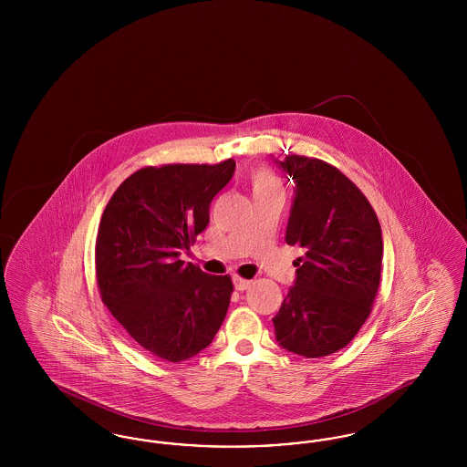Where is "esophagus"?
<instances>
[{
    "label": "esophagus",
    "instance_id": "obj_1",
    "mask_svg": "<svg viewBox=\"0 0 467 467\" xmlns=\"http://www.w3.org/2000/svg\"><path fill=\"white\" fill-rule=\"evenodd\" d=\"M233 284H234V289L244 292V290L250 287L252 282H250V280H244V278H240V276H234V278H233Z\"/></svg>",
    "mask_w": 467,
    "mask_h": 467
}]
</instances>
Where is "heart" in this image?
Returning a JSON list of instances; mask_svg holds the SVG:
<instances>
[{
	"mask_svg": "<svg viewBox=\"0 0 467 467\" xmlns=\"http://www.w3.org/2000/svg\"><path fill=\"white\" fill-rule=\"evenodd\" d=\"M252 191L254 196H261V194H282V187L278 183V180L269 170H255L252 173Z\"/></svg>",
	"mask_w": 467,
	"mask_h": 467,
	"instance_id": "obj_1",
	"label": "heart"
}]
</instances>
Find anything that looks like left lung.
Returning a JSON list of instances; mask_svg holds the SVG:
<instances>
[{
  "mask_svg": "<svg viewBox=\"0 0 467 467\" xmlns=\"http://www.w3.org/2000/svg\"><path fill=\"white\" fill-rule=\"evenodd\" d=\"M273 161L296 185L285 242L305 252L273 318L275 336L292 354L331 356L371 313L383 259L381 227L356 183L331 164L301 156Z\"/></svg>",
  "mask_w": 467,
  "mask_h": 467,
  "instance_id": "left-lung-1",
  "label": "left lung"
}]
</instances>
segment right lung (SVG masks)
Wrapping results in <instances>:
<instances>
[{
	"mask_svg": "<svg viewBox=\"0 0 467 467\" xmlns=\"http://www.w3.org/2000/svg\"><path fill=\"white\" fill-rule=\"evenodd\" d=\"M236 162L168 164L126 178L109 201L96 240L101 299L134 341L152 356L180 362L215 337L233 282L183 263L210 223V202Z\"/></svg>",
	"mask_w": 467,
	"mask_h": 467,
	"instance_id": "obj_1",
	"label": "right lung"
}]
</instances>
